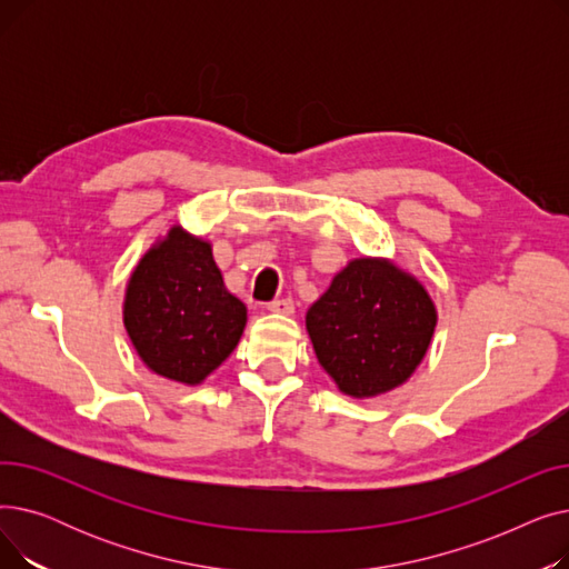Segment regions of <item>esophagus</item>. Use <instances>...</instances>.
Wrapping results in <instances>:
<instances>
[{"label": "esophagus", "mask_w": 569, "mask_h": 569, "mask_svg": "<svg viewBox=\"0 0 569 569\" xmlns=\"http://www.w3.org/2000/svg\"><path fill=\"white\" fill-rule=\"evenodd\" d=\"M267 311H274V313H292L295 311V302L290 300V297H283V300H272L267 302Z\"/></svg>", "instance_id": "1"}]
</instances>
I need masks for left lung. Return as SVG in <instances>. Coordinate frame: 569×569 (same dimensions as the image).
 Instances as JSON below:
<instances>
[{"instance_id":"left-lung-1","label":"left lung","mask_w":569,"mask_h":569,"mask_svg":"<svg viewBox=\"0 0 569 569\" xmlns=\"http://www.w3.org/2000/svg\"><path fill=\"white\" fill-rule=\"evenodd\" d=\"M436 309L425 288L385 260H352L309 309L320 367L350 397L408 380L431 343Z\"/></svg>"}]
</instances>
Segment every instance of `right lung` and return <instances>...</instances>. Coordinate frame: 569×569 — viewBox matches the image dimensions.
Wrapping results in <instances>:
<instances>
[{"label":"right lung","mask_w":569,"mask_h":569,"mask_svg":"<svg viewBox=\"0 0 569 569\" xmlns=\"http://www.w3.org/2000/svg\"><path fill=\"white\" fill-rule=\"evenodd\" d=\"M124 325L149 369L196 385L234 350L247 307L226 290L209 244L172 228L136 267Z\"/></svg>","instance_id":"right-lung-1"}]
</instances>
